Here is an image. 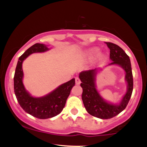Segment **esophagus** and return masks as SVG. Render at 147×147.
<instances>
[{
  "mask_svg": "<svg viewBox=\"0 0 147 147\" xmlns=\"http://www.w3.org/2000/svg\"><path fill=\"white\" fill-rule=\"evenodd\" d=\"M75 83L77 85H79V84H81V81H80V79H79V77H76L75 78Z\"/></svg>",
  "mask_w": 147,
  "mask_h": 147,
  "instance_id": "esophagus-1",
  "label": "esophagus"
}]
</instances>
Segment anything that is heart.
Segmentation results:
<instances>
[{
    "label": "heart",
    "instance_id": "b5f03b06",
    "mask_svg": "<svg viewBox=\"0 0 147 147\" xmlns=\"http://www.w3.org/2000/svg\"><path fill=\"white\" fill-rule=\"evenodd\" d=\"M97 50H97V48H92L88 49V50H86L85 52H84V56H85L86 58H87L88 59H92L94 57V56L95 55L96 53L97 52ZM104 55L102 52H98L97 55H96V59H97V61H102L104 59Z\"/></svg>",
    "mask_w": 147,
    "mask_h": 147
}]
</instances>
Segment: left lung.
<instances>
[{
  "label": "left lung",
  "instance_id": "1",
  "mask_svg": "<svg viewBox=\"0 0 147 147\" xmlns=\"http://www.w3.org/2000/svg\"><path fill=\"white\" fill-rule=\"evenodd\" d=\"M110 49L111 63L108 66L118 65L125 72L124 80L126 82V92L119 103L106 100L97 89V76L102 68L86 70L79 73L81 86L83 89L82 98L86 110L89 114L100 119H111L125 109L129 103L133 88V79L131 61L126 52L117 45L105 42Z\"/></svg>",
  "mask_w": 147,
  "mask_h": 147
}]
</instances>
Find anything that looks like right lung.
Listing matches in <instances>:
<instances>
[{
    "instance_id": "obj_1",
    "label": "right lung",
    "mask_w": 147,
    "mask_h": 147,
    "mask_svg": "<svg viewBox=\"0 0 147 147\" xmlns=\"http://www.w3.org/2000/svg\"><path fill=\"white\" fill-rule=\"evenodd\" d=\"M50 50L48 45L43 43H35L28 48L18 59L14 77V93L20 106L27 113L38 119H48L59 114L75 84V79L73 78L41 97H34L26 90L23 82V61L32 54Z\"/></svg>"
}]
</instances>
